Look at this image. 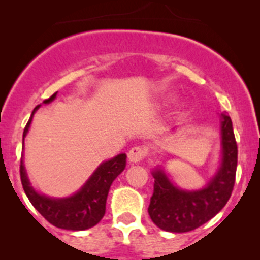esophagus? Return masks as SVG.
Masks as SVG:
<instances>
[{"instance_id": "34e87169", "label": "esophagus", "mask_w": 260, "mask_h": 260, "mask_svg": "<svg viewBox=\"0 0 260 260\" xmlns=\"http://www.w3.org/2000/svg\"><path fill=\"white\" fill-rule=\"evenodd\" d=\"M144 156H146V149L142 148V147H139V146L133 147V148L130 149L127 153L128 161H130V162H134V164L140 162V161L144 158Z\"/></svg>"}]
</instances>
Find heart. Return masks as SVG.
Masks as SVG:
<instances>
[{
  "label": "heart",
  "instance_id": "obj_1",
  "mask_svg": "<svg viewBox=\"0 0 260 260\" xmlns=\"http://www.w3.org/2000/svg\"><path fill=\"white\" fill-rule=\"evenodd\" d=\"M171 101V99H166V102H170Z\"/></svg>",
  "mask_w": 260,
  "mask_h": 260
}]
</instances>
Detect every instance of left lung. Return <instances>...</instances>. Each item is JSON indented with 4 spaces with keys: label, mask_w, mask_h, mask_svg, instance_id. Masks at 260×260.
<instances>
[{
    "label": "left lung",
    "mask_w": 260,
    "mask_h": 260,
    "mask_svg": "<svg viewBox=\"0 0 260 260\" xmlns=\"http://www.w3.org/2000/svg\"><path fill=\"white\" fill-rule=\"evenodd\" d=\"M220 165L201 189L177 187L161 166L152 170L154 184L148 214L157 227L174 233L189 232L209 222L224 208L232 194L237 168V144L232 121L225 113L220 114Z\"/></svg>",
    "instance_id": "8db88e82"
}]
</instances>
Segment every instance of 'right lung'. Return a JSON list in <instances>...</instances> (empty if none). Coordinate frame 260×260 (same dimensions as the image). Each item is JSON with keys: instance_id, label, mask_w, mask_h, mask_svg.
I'll use <instances>...</instances> for the list:
<instances>
[{"instance_id": "right-lung-1", "label": "right lung", "mask_w": 260, "mask_h": 260, "mask_svg": "<svg viewBox=\"0 0 260 260\" xmlns=\"http://www.w3.org/2000/svg\"><path fill=\"white\" fill-rule=\"evenodd\" d=\"M55 98L56 92L44 101V104L51 103ZM41 106H37L33 109L32 116L25 126L23 133V144H24L25 135L28 134L30 127L33 114ZM125 153H120L108 161H104L98 166L96 170L91 174V177L76 193L63 199L49 197L37 192L28 179L23 158L20 161V179L30 204L47 222L61 230L83 231L94 227L102 220L106 214V202L109 188L113 180L125 170Z\"/></svg>"}]
</instances>
